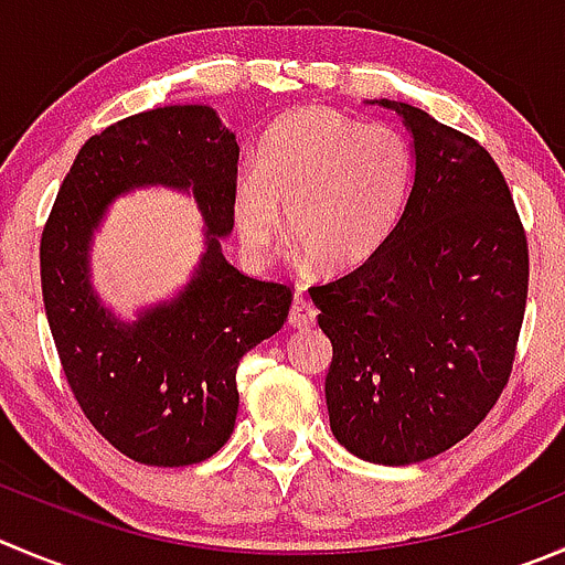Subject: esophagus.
<instances>
[{
  "instance_id": "esophagus-1",
  "label": "esophagus",
  "mask_w": 565,
  "mask_h": 565,
  "mask_svg": "<svg viewBox=\"0 0 565 565\" xmlns=\"http://www.w3.org/2000/svg\"><path fill=\"white\" fill-rule=\"evenodd\" d=\"M315 317H317V309L315 303H311L306 295H295L292 300V309H289V326L295 328H311L315 326Z\"/></svg>"
}]
</instances>
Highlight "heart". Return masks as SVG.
<instances>
[{
    "instance_id": "obj_1",
    "label": "heart",
    "mask_w": 565,
    "mask_h": 565,
    "mask_svg": "<svg viewBox=\"0 0 565 565\" xmlns=\"http://www.w3.org/2000/svg\"><path fill=\"white\" fill-rule=\"evenodd\" d=\"M411 184L414 154L403 131L331 107H303L273 126L256 168L234 182V226L259 259L281 234L284 206L298 265L353 270L392 237Z\"/></svg>"
}]
</instances>
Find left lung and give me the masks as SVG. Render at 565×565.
<instances>
[{
    "label": "left lung",
    "instance_id": "obj_1",
    "mask_svg": "<svg viewBox=\"0 0 565 565\" xmlns=\"http://www.w3.org/2000/svg\"><path fill=\"white\" fill-rule=\"evenodd\" d=\"M414 137V184L392 237L311 287L333 344L326 403L339 445L405 467L472 434L494 408L527 303V237L489 151L425 109L381 98Z\"/></svg>",
    "mask_w": 565,
    "mask_h": 565
}]
</instances>
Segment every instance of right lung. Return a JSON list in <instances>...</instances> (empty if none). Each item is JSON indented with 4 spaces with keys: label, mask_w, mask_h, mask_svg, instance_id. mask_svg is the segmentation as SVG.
I'll use <instances>...</instances> for the list:
<instances>
[{
    "label": "right lung",
    "mask_w": 565,
    "mask_h": 565,
    "mask_svg": "<svg viewBox=\"0 0 565 565\" xmlns=\"http://www.w3.org/2000/svg\"><path fill=\"white\" fill-rule=\"evenodd\" d=\"M239 146L206 104L129 115L76 154L41 237V287L65 381L93 428L149 467L206 461L237 419V364L284 326L292 292L223 256ZM193 192L205 254L177 299L120 321L89 281L92 232L137 186Z\"/></svg>",
    "instance_id": "1"
}]
</instances>
